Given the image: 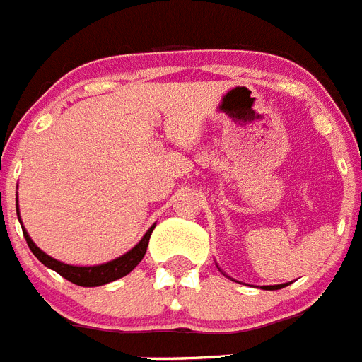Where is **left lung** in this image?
<instances>
[{
    "instance_id": "obj_1",
    "label": "left lung",
    "mask_w": 362,
    "mask_h": 362,
    "mask_svg": "<svg viewBox=\"0 0 362 362\" xmlns=\"http://www.w3.org/2000/svg\"><path fill=\"white\" fill-rule=\"evenodd\" d=\"M284 286H288V282H286V284H276V286H262V290H280V288H284Z\"/></svg>"
}]
</instances>
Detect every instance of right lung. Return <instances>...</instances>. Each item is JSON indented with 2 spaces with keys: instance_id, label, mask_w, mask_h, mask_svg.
<instances>
[{
  "instance_id": "add662e5",
  "label": "right lung",
  "mask_w": 362,
  "mask_h": 362,
  "mask_svg": "<svg viewBox=\"0 0 362 362\" xmlns=\"http://www.w3.org/2000/svg\"><path fill=\"white\" fill-rule=\"evenodd\" d=\"M16 202H18V199H16ZM16 215H18L20 221L18 209H16ZM153 230H155V224L146 231V235L141 237L140 241L136 243L129 252H125L123 256H119V258L112 259V262L100 263V265H69V263L59 262V259L52 258V256H48L46 252H42V250L35 245L33 239L30 237V233L25 231V228L22 226L25 241H28V247H30L31 252L35 254V258L39 259V262L42 263V265H46L48 269L62 274L63 279H66L69 282H72V284L76 286H83V288L104 286L131 273L132 269H134L136 265L144 259V256H146L147 245H149V237H151Z\"/></svg>"
}]
</instances>
